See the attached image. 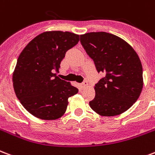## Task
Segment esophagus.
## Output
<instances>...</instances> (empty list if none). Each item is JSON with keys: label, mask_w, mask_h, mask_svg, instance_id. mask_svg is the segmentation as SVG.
<instances>
[{"label": "esophagus", "mask_w": 155, "mask_h": 155, "mask_svg": "<svg viewBox=\"0 0 155 155\" xmlns=\"http://www.w3.org/2000/svg\"><path fill=\"white\" fill-rule=\"evenodd\" d=\"M88 85V82H87V81H84V82L82 83V84H80V86H81V88H85V87H87V86Z\"/></svg>", "instance_id": "1"}]
</instances>
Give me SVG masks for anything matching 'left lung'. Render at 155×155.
I'll return each mask as SVG.
<instances>
[{
    "mask_svg": "<svg viewBox=\"0 0 155 155\" xmlns=\"http://www.w3.org/2000/svg\"><path fill=\"white\" fill-rule=\"evenodd\" d=\"M80 42L97 72L106 73L95 84L96 95L89 101L90 107L102 116L126 111L143 88L142 65L137 54L123 39L104 31L81 35Z\"/></svg>",
    "mask_w": 155,
    "mask_h": 155,
    "instance_id": "1",
    "label": "left lung"
}]
</instances>
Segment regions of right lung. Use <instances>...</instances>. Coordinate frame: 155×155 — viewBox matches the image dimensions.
Here are the masks:
<instances>
[{
	"mask_svg": "<svg viewBox=\"0 0 155 155\" xmlns=\"http://www.w3.org/2000/svg\"><path fill=\"white\" fill-rule=\"evenodd\" d=\"M80 35L69 31H45L23 49L13 73L16 96L30 114L54 120L67 110L68 98L78 93L71 83L57 76L68 49L77 45Z\"/></svg>",
	"mask_w": 155,
	"mask_h": 155,
	"instance_id": "obj_1",
	"label": "right lung"
}]
</instances>
